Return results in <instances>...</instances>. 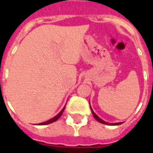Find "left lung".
Returning <instances> with one entry per match:
<instances>
[{
  "instance_id": "left-lung-1",
  "label": "left lung",
  "mask_w": 153,
  "mask_h": 153,
  "mask_svg": "<svg viewBox=\"0 0 153 153\" xmlns=\"http://www.w3.org/2000/svg\"><path fill=\"white\" fill-rule=\"evenodd\" d=\"M90 105H91V104H90ZM91 112H92V114H93L94 117V118L98 121V122H100V123L104 124V125H109V126H118V125H121V124H122V122H117V123H109V122H106V121H103L102 119H101L100 117H98V115H97V114L93 111V109H92L91 106Z\"/></svg>"
}]
</instances>
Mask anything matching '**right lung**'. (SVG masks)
I'll return each mask as SVG.
<instances>
[{
    "instance_id": "right-lung-1",
    "label": "right lung",
    "mask_w": 153,
    "mask_h": 153,
    "mask_svg": "<svg viewBox=\"0 0 153 153\" xmlns=\"http://www.w3.org/2000/svg\"><path fill=\"white\" fill-rule=\"evenodd\" d=\"M65 106H66V105H65ZM65 106L63 107V108H62V110H61V111H60L59 113V114H58L57 115H56V116H55V117H52V118H51V119H50V120H48V121H44V122H42V123H39V124H38V125H39V126H44V125H48V124H51V123H52V122H54V121H57L58 119L60 117H61V115H62V113H63V111H64Z\"/></svg>"
}]
</instances>
